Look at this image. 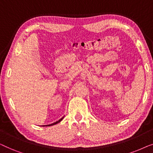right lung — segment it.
<instances>
[{
	"label": "right lung",
	"mask_w": 153,
	"mask_h": 153,
	"mask_svg": "<svg viewBox=\"0 0 153 153\" xmlns=\"http://www.w3.org/2000/svg\"><path fill=\"white\" fill-rule=\"evenodd\" d=\"M63 118H64V116L62 117V118H61L59 120H58V121H56V122H55V123H52V124H50V125H44V126H51V125H56V124H58V123H59L60 121H61L62 119H63Z\"/></svg>",
	"instance_id": "right-lung-1"
}]
</instances>
